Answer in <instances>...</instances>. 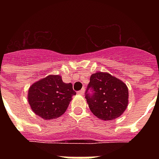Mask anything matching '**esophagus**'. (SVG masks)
<instances>
[{"label":"esophagus","instance_id":"1","mask_svg":"<svg viewBox=\"0 0 159 159\" xmlns=\"http://www.w3.org/2000/svg\"><path fill=\"white\" fill-rule=\"evenodd\" d=\"M84 92H85V90H84V88H83V89H82V90H80V91H78V92H77V94L83 95V94H84Z\"/></svg>","mask_w":159,"mask_h":159}]
</instances>
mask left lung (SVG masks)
I'll list each match as a JSON object with an SVG mask.
<instances>
[{
  "instance_id": "1",
  "label": "left lung",
  "mask_w": 159,
  "mask_h": 159,
  "mask_svg": "<svg viewBox=\"0 0 159 159\" xmlns=\"http://www.w3.org/2000/svg\"><path fill=\"white\" fill-rule=\"evenodd\" d=\"M85 98L97 118L115 120L124 113L128 106L127 86L110 73L98 72L90 77Z\"/></svg>"
}]
</instances>
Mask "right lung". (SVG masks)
<instances>
[{"instance_id": "obj_1", "label": "right lung", "mask_w": 159, "mask_h": 159, "mask_svg": "<svg viewBox=\"0 0 159 159\" xmlns=\"http://www.w3.org/2000/svg\"><path fill=\"white\" fill-rule=\"evenodd\" d=\"M74 95L72 83L63 82L58 75H49L30 87L28 101L37 116L53 120L64 113Z\"/></svg>"}]
</instances>
